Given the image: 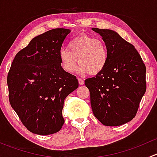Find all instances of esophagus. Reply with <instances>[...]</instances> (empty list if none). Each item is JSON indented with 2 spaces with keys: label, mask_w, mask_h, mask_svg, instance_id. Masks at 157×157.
Segmentation results:
<instances>
[{
  "label": "esophagus",
  "mask_w": 157,
  "mask_h": 157,
  "mask_svg": "<svg viewBox=\"0 0 157 157\" xmlns=\"http://www.w3.org/2000/svg\"><path fill=\"white\" fill-rule=\"evenodd\" d=\"M78 82H79V84L80 85H83V83H84V80H83V79L78 78Z\"/></svg>",
  "instance_id": "1"
}]
</instances>
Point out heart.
Masks as SVG:
<instances>
[{"instance_id": "obj_1", "label": "heart", "mask_w": 157, "mask_h": 157, "mask_svg": "<svg viewBox=\"0 0 157 157\" xmlns=\"http://www.w3.org/2000/svg\"><path fill=\"white\" fill-rule=\"evenodd\" d=\"M108 50L102 41L89 36H80L71 39L67 48L59 52V59L62 68L67 73L75 69L79 74L89 73L96 75L103 71L108 62Z\"/></svg>"}]
</instances>
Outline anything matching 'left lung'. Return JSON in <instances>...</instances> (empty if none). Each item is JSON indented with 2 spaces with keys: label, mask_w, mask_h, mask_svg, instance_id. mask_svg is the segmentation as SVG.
Returning <instances> with one entry per match:
<instances>
[{
  "label": "left lung",
  "mask_w": 157,
  "mask_h": 157,
  "mask_svg": "<svg viewBox=\"0 0 157 157\" xmlns=\"http://www.w3.org/2000/svg\"><path fill=\"white\" fill-rule=\"evenodd\" d=\"M108 50L103 71L85 80L93 115L105 126H119L135 117L146 92V67L133 45L112 29L92 28Z\"/></svg>",
  "instance_id": "8db88e82"
}]
</instances>
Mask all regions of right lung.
Here are the masks:
<instances>
[{"label":"right lung","mask_w":157,"mask_h":157,"mask_svg":"<svg viewBox=\"0 0 157 157\" xmlns=\"http://www.w3.org/2000/svg\"><path fill=\"white\" fill-rule=\"evenodd\" d=\"M71 29L57 28L33 38L16 55L7 76L9 100L22 123L39 135L55 134L64 119V99L78 87L62 68L59 52Z\"/></svg>","instance_id":"1"}]
</instances>
